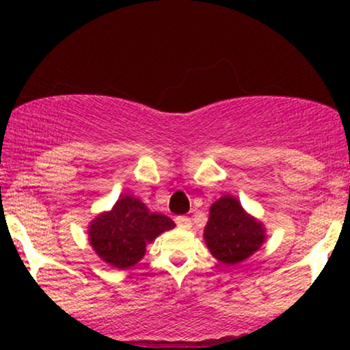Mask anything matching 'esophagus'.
I'll list each match as a JSON object with an SVG mask.
<instances>
[{
	"label": "esophagus",
	"instance_id": "1",
	"mask_svg": "<svg viewBox=\"0 0 350 350\" xmlns=\"http://www.w3.org/2000/svg\"><path fill=\"white\" fill-rule=\"evenodd\" d=\"M176 225H178L179 228H185V230H188V228L191 227V220H189L188 217H176Z\"/></svg>",
	"mask_w": 350,
	"mask_h": 350
}]
</instances>
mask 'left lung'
<instances>
[{"label": "left lung", "mask_w": 350, "mask_h": 350, "mask_svg": "<svg viewBox=\"0 0 350 350\" xmlns=\"http://www.w3.org/2000/svg\"><path fill=\"white\" fill-rule=\"evenodd\" d=\"M262 224L243 211L235 198L224 196L210 208L204 241L210 252L224 264H239L264 242Z\"/></svg>", "instance_id": "1"}]
</instances>
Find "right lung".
I'll use <instances>...</instances> for the list:
<instances>
[{"instance_id":"obj_1","label":"right lung","mask_w":350,"mask_h":350,"mask_svg":"<svg viewBox=\"0 0 350 350\" xmlns=\"http://www.w3.org/2000/svg\"><path fill=\"white\" fill-rule=\"evenodd\" d=\"M172 227L174 221L165 215L150 213L137 198L122 196L90 225V242L105 262L125 269L142 259L147 243Z\"/></svg>"}]
</instances>
